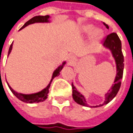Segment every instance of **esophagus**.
I'll return each instance as SVG.
<instances>
[{
  "label": "esophagus",
  "mask_w": 133,
  "mask_h": 133,
  "mask_svg": "<svg viewBox=\"0 0 133 133\" xmlns=\"http://www.w3.org/2000/svg\"><path fill=\"white\" fill-rule=\"evenodd\" d=\"M76 57L74 56L73 55H69V57H68V61H69V63H70V64H72V63H73L75 61H76Z\"/></svg>",
  "instance_id": "34e87169"
}]
</instances>
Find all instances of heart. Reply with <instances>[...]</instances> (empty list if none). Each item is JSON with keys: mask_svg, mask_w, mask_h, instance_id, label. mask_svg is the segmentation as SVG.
<instances>
[{"mask_svg": "<svg viewBox=\"0 0 133 133\" xmlns=\"http://www.w3.org/2000/svg\"><path fill=\"white\" fill-rule=\"evenodd\" d=\"M94 29V27L91 24H85L82 26V31L85 34H89ZM103 31L100 29H96L94 31V38L95 40H99L103 37Z\"/></svg>", "mask_w": 133, "mask_h": 133, "instance_id": "heart-1", "label": "heart"}]
</instances>
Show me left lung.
Here are the masks:
<instances>
[{"label": "left lung", "mask_w": 133, "mask_h": 133, "mask_svg": "<svg viewBox=\"0 0 133 133\" xmlns=\"http://www.w3.org/2000/svg\"><path fill=\"white\" fill-rule=\"evenodd\" d=\"M103 24L107 28H109V26L106 24ZM103 45L105 47L111 50L112 55L115 60L117 65V75L115 77V80L114 82V84L111 86V88L109 90V91L105 94V102L102 105H99V106H102L109 103L117 95V92L119 91V89L121 88V79L123 78V67H124L123 55L122 49H121V41L116 33H111L109 35H107L103 41ZM72 97L75 102L84 106H88V104L86 103V100L84 96L77 90L72 84ZM99 106L96 105L95 107H99Z\"/></svg>", "instance_id": "obj_1"}]
</instances>
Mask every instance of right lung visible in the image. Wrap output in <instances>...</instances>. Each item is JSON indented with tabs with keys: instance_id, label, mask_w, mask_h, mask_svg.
Listing matches in <instances>:
<instances>
[{
	"instance_id": "1",
	"label": "right lung",
	"mask_w": 133,
	"mask_h": 133,
	"mask_svg": "<svg viewBox=\"0 0 133 133\" xmlns=\"http://www.w3.org/2000/svg\"><path fill=\"white\" fill-rule=\"evenodd\" d=\"M49 16H37L33 17L31 19H30L29 21H28L26 23L24 24L23 26L22 27L21 29H22L24 28H25L26 26H28V24H30L35 23V22H49ZM20 29V30H21ZM12 43L10 45V49H9V51H8V55H10V51L12 50ZM65 64V62L63 63L62 66H59L57 70H55L53 75H52V78H51V80L50 82V83L49 84V85L43 89V90H41L40 92H38V93H36V94H19L18 92H16L14 90L12 89L10 85L8 84L9 88H10V90L12 91V93L16 96L17 98L18 99H20L21 101L22 102H24V103H39V102H43L44 100H45L48 97V94H49V88H50V84H51V82H52V79L55 78L57 76L59 75L60 72L61 71L62 68H63V65Z\"/></svg>"
}]
</instances>
